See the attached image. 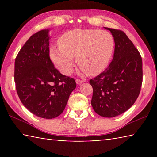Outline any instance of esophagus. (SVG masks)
Returning a JSON list of instances; mask_svg holds the SVG:
<instances>
[{
	"label": "esophagus",
	"instance_id": "1",
	"mask_svg": "<svg viewBox=\"0 0 157 157\" xmlns=\"http://www.w3.org/2000/svg\"><path fill=\"white\" fill-rule=\"evenodd\" d=\"M84 82V80H82V79H76V83L78 84H81L83 83Z\"/></svg>",
	"mask_w": 157,
	"mask_h": 157
}]
</instances>
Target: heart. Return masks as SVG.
<instances>
[{
	"label": "heart",
	"instance_id": "obj_1",
	"mask_svg": "<svg viewBox=\"0 0 157 157\" xmlns=\"http://www.w3.org/2000/svg\"><path fill=\"white\" fill-rule=\"evenodd\" d=\"M58 44L50 48V58L55 67L66 75L72 73L74 58L87 75H98L110 62L115 47L110 33L86 28L66 32L58 39Z\"/></svg>",
	"mask_w": 157,
	"mask_h": 157
}]
</instances>
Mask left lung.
<instances>
[{
    "label": "left lung",
    "instance_id": "1",
    "mask_svg": "<svg viewBox=\"0 0 157 157\" xmlns=\"http://www.w3.org/2000/svg\"><path fill=\"white\" fill-rule=\"evenodd\" d=\"M115 42L113 58L108 67L89 83L93 87L91 105L95 112L113 118L125 112L139 97L143 82L142 58L126 34L105 28Z\"/></svg>",
    "mask_w": 157,
    "mask_h": 157
}]
</instances>
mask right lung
I'll return each mask as SVG.
<instances>
[{
    "mask_svg": "<svg viewBox=\"0 0 157 157\" xmlns=\"http://www.w3.org/2000/svg\"><path fill=\"white\" fill-rule=\"evenodd\" d=\"M49 30L32 35L15 59L14 82L21 102L34 115L56 118L76 87L73 78L55 68L49 55Z\"/></svg>",
    "mask_w": 157,
    "mask_h": 157,
    "instance_id": "add662e5",
    "label": "right lung"
}]
</instances>
